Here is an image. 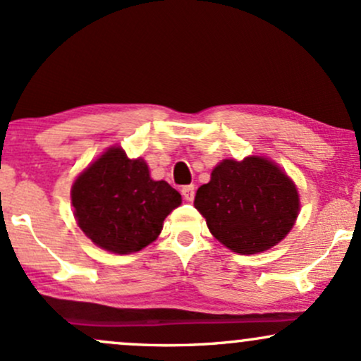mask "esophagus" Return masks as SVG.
Returning <instances> with one entry per match:
<instances>
[{"mask_svg":"<svg viewBox=\"0 0 361 361\" xmlns=\"http://www.w3.org/2000/svg\"><path fill=\"white\" fill-rule=\"evenodd\" d=\"M181 195H183V198L186 202H193L195 198V186L193 185H186L181 188Z\"/></svg>","mask_w":361,"mask_h":361,"instance_id":"1","label":"esophagus"}]
</instances>
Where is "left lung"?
<instances>
[{"label":"left lung","instance_id":"obj_1","mask_svg":"<svg viewBox=\"0 0 361 361\" xmlns=\"http://www.w3.org/2000/svg\"><path fill=\"white\" fill-rule=\"evenodd\" d=\"M210 233L239 255L279 244L299 214V193L281 169L264 157L226 159L195 195Z\"/></svg>","mask_w":361,"mask_h":361}]
</instances>
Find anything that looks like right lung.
Masks as SVG:
<instances>
[{
    "label": "right lung",
    "instance_id": "right-lung-1",
    "mask_svg": "<svg viewBox=\"0 0 361 361\" xmlns=\"http://www.w3.org/2000/svg\"><path fill=\"white\" fill-rule=\"evenodd\" d=\"M71 200L78 226L91 241L128 255L154 241L181 195L166 181L152 180L142 159L111 147L78 176Z\"/></svg>",
    "mask_w": 361,
    "mask_h": 361
}]
</instances>
